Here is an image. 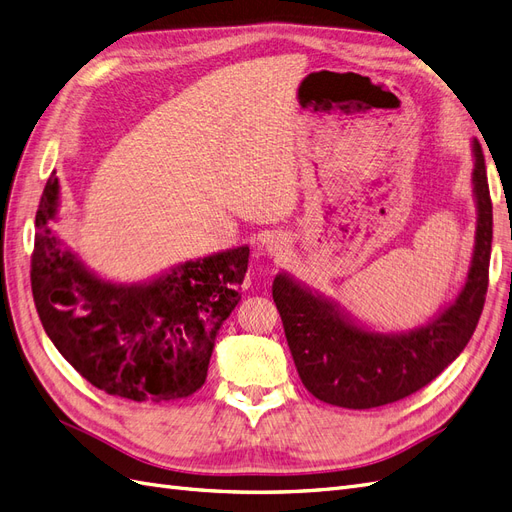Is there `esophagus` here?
I'll use <instances>...</instances> for the list:
<instances>
[{
    "mask_svg": "<svg viewBox=\"0 0 512 512\" xmlns=\"http://www.w3.org/2000/svg\"><path fill=\"white\" fill-rule=\"evenodd\" d=\"M286 250H288V237L286 235H280V232H277V235L267 237L265 252L269 256H282Z\"/></svg>",
    "mask_w": 512,
    "mask_h": 512,
    "instance_id": "esophagus-1",
    "label": "esophagus"
}]
</instances>
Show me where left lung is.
<instances>
[{
	"instance_id": "1",
	"label": "left lung",
	"mask_w": 512,
	"mask_h": 512,
	"mask_svg": "<svg viewBox=\"0 0 512 512\" xmlns=\"http://www.w3.org/2000/svg\"><path fill=\"white\" fill-rule=\"evenodd\" d=\"M474 250L466 282L440 312L408 331H378L342 303L282 271L273 301L305 389L324 404L369 410L393 404L440 376L468 346L485 305L493 211L485 156L472 138Z\"/></svg>"
}]
</instances>
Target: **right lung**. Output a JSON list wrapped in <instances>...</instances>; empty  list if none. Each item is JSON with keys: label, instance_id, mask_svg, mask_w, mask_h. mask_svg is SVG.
I'll list each match as a JSON object with an SVG mask.
<instances>
[{"label": "right lung", "instance_id": "1", "mask_svg": "<svg viewBox=\"0 0 512 512\" xmlns=\"http://www.w3.org/2000/svg\"><path fill=\"white\" fill-rule=\"evenodd\" d=\"M61 185H44L36 213L32 292L46 335L100 391L130 401H170L205 384L224 320L241 301L250 247L185 260L145 282H113L64 245Z\"/></svg>", "mask_w": 512, "mask_h": 512}]
</instances>
